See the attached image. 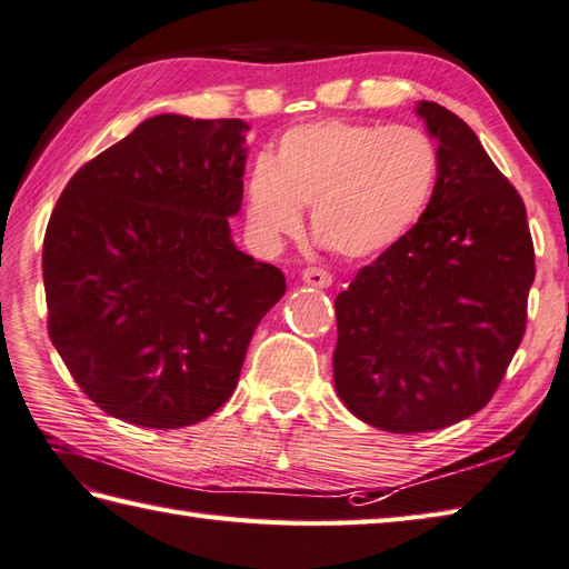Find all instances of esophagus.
I'll list each match as a JSON object with an SVG mask.
<instances>
[{"label": "esophagus", "instance_id": "34e87169", "mask_svg": "<svg viewBox=\"0 0 569 569\" xmlns=\"http://www.w3.org/2000/svg\"><path fill=\"white\" fill-rule=\"evenodd\" d=\"M303 281L316 288H328L332 283V276L326 269H316V266H310V269L303 271Z\"/></svg>", "mask_w": 569, "mask_h": 569}]
</instances>
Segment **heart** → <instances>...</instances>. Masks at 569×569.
I'll return each instance as SVG.
<instances>
[{
    "mask_svg": "<svg viewBox=\"0 0 569 569\" xmlns=\"http://www.w3.org/2000/svg\"><path fill=\"white\" fill-rule=\"evenodd\" d=\"M439 174L437 144L409 126L320 120L283 132L247 180V224L276 249L303 229L345 259L392 249L425 214Z\"/></svg>",
    "mask_w": 569,
    "mask_h": 569,
    "instance_id": "obj_1",
    "label": "heart"
}]
</instances>
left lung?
Instances as JSON below:
<instances>
[{
    "label": "left lung",
    "instance_id": "1",
    "mask_svg": "<svg viewBox=\"0 0 569 569\" xmlns=\"http://www.w3.org/2000/svg\"><path fill=\"white\" fill-rule=\"evenodd\" d=\"M439 142L431 202L336 298V389L365 425L419 433L491 402L526 332L536 251L526 204L466 122L419 100Z\"/></svg>",
    "mask_w": 569,
    "mask_h": 569
}]
</instances>
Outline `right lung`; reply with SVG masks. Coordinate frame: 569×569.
I'll return each mask as SVG.
<instances>
[{
    "mask_svg": "<svg viewBox=\"0 0 569 569\" xmlns=\"http://www.w3.org/2000/svg\"><path fill=\"white\" fill-rule=\"evenodd\" d=\"M233 120L154 116L86 162L43 237L49 336L106 415L197 425L227 402L286 276L231 241L247 167Z\"/></svg>",
    "mask_w": 569,
    "mask_h": 569,
    "instance_id": "add662e5",
    "label": "right lung"
}]
</instances>
